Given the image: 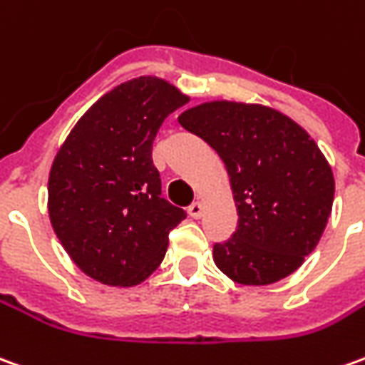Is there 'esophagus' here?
Masks as SVG:
<instances>
[{
    "instance_id": "1",
    "label": "esophagus",
    "mask_w": 365,
    "mask_h": 365,
    "mask_svg": "<svg viewBox=\"0 0 365 365\" xmlns=\"http://www.w3.org/2000/svg\"><path fill=\"white\" fill-rule=\"evenodd\" d=\"M187 213H190L193 219H200L203 215V203L201 201H193L190 207H187Z\"/></svg>"
}]
</instances>
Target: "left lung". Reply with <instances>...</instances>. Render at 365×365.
<instances>
[{
	"label": "left lung",
	"mask_w": 365,
	"mask_h": 365,
	"mask_svg": "<svg viewBox=\"0 0 365 365\" xmlns=\"http://www.w3.org/2000/svg\"><path fill=\"white\" fill-rule=\"evenodd\" d=\"M225 164L239 225L213 261L239 284L289 277L316 249L332 213L334 174L314 138L277 108L209 101L178 116Z\"/></svg>",
	"instance_id": "left-lung-1"
}]
</instances>
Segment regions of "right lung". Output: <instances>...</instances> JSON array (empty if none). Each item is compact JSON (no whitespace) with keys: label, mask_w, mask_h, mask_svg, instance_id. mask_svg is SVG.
I'll return each instance as SVG.
<instances>
[{"label":"right lung","mask_w":365,"mask_h":365,"mask_svg":"<svg viewBox=\"0 0 365 365\" xmlns=\"http://www.w3.org/2000/svg\"><path fill=\"white\" fill-rule=\"evenodd\" d=\"M190 101L144 75L114 86L78 118L51 164L47 209L63 249L86 277L130 289L164 261L185 211L165 201L152 144L168 114Z\"/></svg>","instance_id":"add662e5"}]
</instances>
